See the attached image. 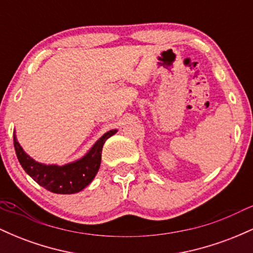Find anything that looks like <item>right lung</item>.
I'll list each match as a JSON object with an SVG mask.
<instances>
[{"label": "right lung", "mask_w": 253, "mask_h": 253, "mask_svg": "<svg viewBox=\"0 0 253 253\" xmlns=\"http://www.w3.org/2000/svg\"><path fill=\"white\" fill-rule=\"evenodd\" d=\"M117 132L118 129H112L104 133L82 158L65 165H46L34 161L20 146L15 132L14 147L21 167L38 184L54 194H75L83 190L95 178L100 169L103 144Z\"/></svg>", "instance_id": "add662e5"}]
</instances>
